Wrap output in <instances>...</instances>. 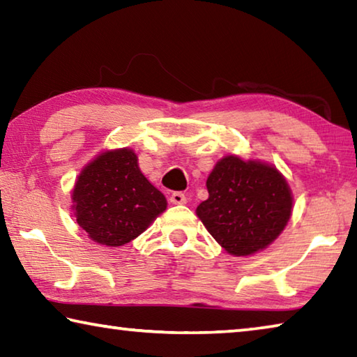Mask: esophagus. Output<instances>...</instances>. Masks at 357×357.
<instances>
[{
  "label": "esophagus",
  "instance_id": "1",
  "mask_svg": "<svg viewBox=\"0 0 357 357\" xmlns=\"http://www.w3.org/2000/svg\"><path fill=\"white\" fill-rule=\"evenodd\" d=\"M170 202L173 204H184L187 202V198L183 192H173L170 195Z\"/></svg>",
  "mask_w": 357,
  "mask_h": 357
}]
</instances>
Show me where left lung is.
Segmentation results:
<instances>
[{
	"instance_id": "8db88e82",
	"label": "left lung",
	"mask_w": 357,
	"mask_h": 357,
	"mask_svg": "<svg viewBox=\"0 0 357 357\" xmlns=\"http://www.w3.org/2000/svg\"><path fill=\"white\" fill-rule=\"evenodd\" d=\"M209 198L197 215L217 243L236 257L263 250L291 215V190L277 168L227 155L206 181Z\"/></svg>"
}]
</instances>
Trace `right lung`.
I'll return each mask as SVG.
<instances>
[{"instance_id":"right-lung-1","label":"right lung","mask_w":357,"mask_h":357,"mask_svg":"<svg viewBox=\"0 0 357 357\" xmlns=\"http://www.w3.org/2000/svg\"><path fill=\"white\" fill-rule=\"evenodd\" d=\"M77 223L94 243H130L164 213L167 200L143 176L132 149L107 151L83 168L75 183Z\"/></svg>"}]
</instances>
